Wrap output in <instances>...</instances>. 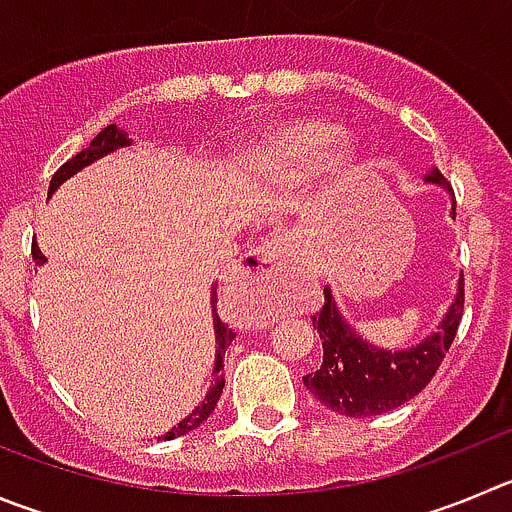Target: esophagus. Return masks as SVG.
Here are the masks:
<instances>
[{"instance_id": "1", "label": "esophagus", "mask_w": 512, "mask_h": 512, "mask_svg": "<svg viewBox=\"0 0 512 512\" xmlns=\"http://www.w3.org/2000/svg\"><path fill=\"white\" fill-rule=\"evenodd\" d=\"M285 270V242L283 237L278 234H272V237H265L255 250L247 252L234 272H237V278L250 280L252 285L260 283H272V280L283 275Z\"/></svg>"}]
</instances>
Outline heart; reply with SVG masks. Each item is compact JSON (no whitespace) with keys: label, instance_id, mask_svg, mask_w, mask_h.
<instances>
[{"label":"heart","instance_id":"heart-1","mask_svg":"<svg viewBox=\"0 0 512 512\" xmlns=\"http://www.w3.org/2000/svg\"><path fill=\"white\" fill-rule=\"evenodd\" d=\"M326 143H331L326 156L328 166L336 171L346 169L353 159V146L346 138L336 136V128L323 118H303V121L275 133V138H270V143H267L265 156L270 161H278V164H308L321 154Z\"/></svg>","mask_w":512,"mask_h":512}]
</instances>
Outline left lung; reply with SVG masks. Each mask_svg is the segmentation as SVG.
I'll list each match as a JSON object with an SVG mask.
<instances>
[{"label": "left lung", "instance_id": "obj_1", "mask_svg": "<svg viewBox=\"0 0 512 512\" xmlns=\"http://www.w3.org/2000/svg\"><path fill=\"white\" fill-rule=\"evenodd\" d=\"M424 179L452 191L437 169L429 171ZM323 293L326 300L321 313L313 315V328H318L323 343V361L318 371L303 376V384L321 404L346 417H376L414 399L437 374L444 353L455 341L465 310V278H460L455 300L432 336L404 351H386L371 346L348 326L331 288Z\"/></svg>", "mask_w": 512, "mask_h": 512}]
</instances>
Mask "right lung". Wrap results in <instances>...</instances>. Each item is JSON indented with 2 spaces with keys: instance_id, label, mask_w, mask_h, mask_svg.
Returning <instances> with one entry per match:
<instances>
[{
  "instance_id": "1",
  "label": "right lung",
  "mask_w": 512,
  "mask_h": 512,
  "mask_svg": "<svg viewBox=\"0 0 512 512\" xmlns=\"http://www.w3.org/2000/svg\"><path fill=\"white\" fill-rule=\"evenodd\" d=\"M123 146H131V138H128L126 131H121L116 123H113V126H108V128H103V131H100L98 136L90 141L88 148H83L80 154H75L73 159L65 161V164H62L60 169L55 171V176H52V181H50V191H47V194H52V191H55L57 186L62 184V181H68L70 176H75L78 171H83L85 166H90L93 161L103 159V156L113 154L116 148H123ZM32 260H35V265H42V262H47V257L42 255L40 247H37V242H32ZM212 313H214V333H217V356H214V371H212L214 384L209 386V391H207V396H204L202 404H199V407L194 409L189 417L181 419V422L176 424L171 432H166L164 439H176V437H181V434H189L191 429H197L199 424L207 422L209 414H212L214 407H217L219 396H222V389H224V351H227V346L232 343L234 333H232V328H227L222 321H219V315H217V285L212 288Z\"/></svg>"
}]
</instances>
